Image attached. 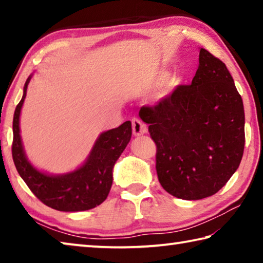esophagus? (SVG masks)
<instances>
[{
    "mask_svg": "<svg viewBox=\"0 0 263 263\" xmlns=\"http://www.w3.org/2000/svg\"><path fill=\"white\" fill-rule=\"evenodd\" d=\"M132 130L135 136H141L144 133L147 132V127L144 123H142L139 118H133L132 119Z\"/></svg>",
    "mask_w": 263,
    "mask_h": 263,
    "instance_id": "1",
    "label": "esophagus"
}]
</instances>
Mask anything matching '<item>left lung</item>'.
<instances>
[{
  "label": "left lung",
  "mask_w": 263,
  "mask_h": 263,
  "mask_svg": "<svg viewBox=\"0 0 263 263\" xmlns=\"http://www.w3.org/2000/svg\"><path fill=\"white\" fill-rule=\"evenodd\" d=\"M157 145L160 184L177 198L215 195L237 171L245 147L241 96L224 62L201 48L191 84L139 111Z\"/></svg>",
  "instance_id": "obj_1"
}]
</instances>
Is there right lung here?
I'll return each instance as SVG.
<instances>
[{
	"instance_id": "1",
	"label": "right lung",
	"mask_w": 263,
	"mask_h": 263,
	"mask_svg": "<svg viewBox=\"0 0 263 263\" xmlns=\"http://www.w3.org/2000/svg\"><path fill=\"white\" fill-rule=\"evenodd\" d=\"M16 106L12 121V159L17 172L39 201L58 211H86L103 203L112 184V168L131 139V122L102 133L87 162L66 175L51 176L38 172L25 158L20 136V115L26 96Z\"/></svg>"
}]
</instances>
